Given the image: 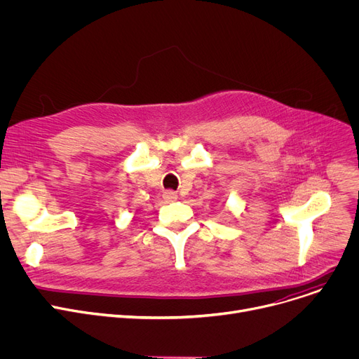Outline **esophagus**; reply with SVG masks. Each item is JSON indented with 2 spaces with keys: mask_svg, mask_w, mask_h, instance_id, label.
I'll return each instance as SVG.
<instances>
[{
  "mask_svg": "<svg viewBox=\"0 0 359 359\" xmlns=\"http://www.w3.org/2000/svg\"><path fill=\"white\" fill-rule=\"evenodd\" d=\"M177 198H178L177 193L171 191V189H166V191L163 193V200H166V201H175Z\"/></svg>",
  "mask_w": 359,
  "mask_h": 359,
  "instance_id": "obj_1",
  "label": "esophagus"
}]
</instances>
